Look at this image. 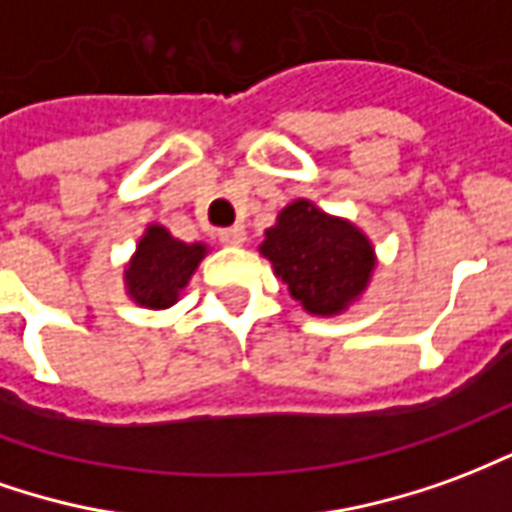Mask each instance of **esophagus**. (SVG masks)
Masks as SVG:
<instances>
[{
  "label": "esophagus",
  "instance_id": "esophagus-1",
  "mask_svg": "<svg viewBox=\"0 0 512 512\" xmlns=\"http://www.w3.org/2000/svg\"><path fill=\"white\" fill-rule=\"evenodd\" d=\"M217 239H220L223 245H242V242H245V228L242 226L220 228V231H217Z\"/></svg>",
  "mask_w": 512,
  "mask_h": 512
}]
</instances>
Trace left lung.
<instances>
[{"mask_svg": "<svg viewBox=\"0 0 512 512\" xmlns=\"http://www.w3.org/2000/svg\"><path fill=\"white\" fill-rule=\"evenodd\" d=\"M262 253L311 314H336L364 292L375 267L369 239L350 223L295 201L267 228Z\"/></svg>", "mask_w": 512, "mask_h": 512, "instance_id": "1", "label": "left lung"}]
</instances>
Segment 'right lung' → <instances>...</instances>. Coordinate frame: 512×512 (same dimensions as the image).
I'll return each mask as SVG.
<instances>
[{
	"instance_id": "obj_1",
	"label": "right lung",
	"mask_w": 512,
	"mask_h": 512,
	"mask_svg": "<svg viewBox=\"0 0 512 512\" xmlns=\"http://www.w3.org/2000/svg\"><path fill=\"white\" fill-rule=\"evenodd\" d=\"M204 259V245H187L173 239L162 226H151L140 239L137 253L126 270L129 295L148 308H168L176 303L198 262Z\"/></svg>"
}]
</instances>
